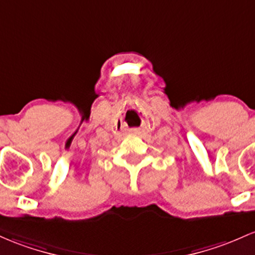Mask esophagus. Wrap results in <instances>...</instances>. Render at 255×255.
Returning a JSON list of instances; mask_svg holds the SVG:
<instances>
[{"instance_id": "esophagus-1", "label": "esophagus", "mask_w": 255, "mask_h": 255, "mask_svg": "<svg viewBox=\"0 0 255 255\" xmlns=\"http://www.w3.org/2000/svg\"><path fill=\"white\" fill-rule=\"evenodd\" d=\"M130 132H133V133H134V132H135V129H130Z\"/></svg>"}]
</instances>
